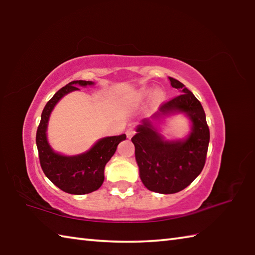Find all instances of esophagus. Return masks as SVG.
<instances>
[{
	"mask_svg": "<svg viewBox=\"0 0 255 255\" xmlns=\"http://www.w3.org/2000/svg\"><path fill=\"white\" fill-rule=\"evenodd\" d=\"M136 133V130H134V128H129V129H127V131H126V136L128 137V138H131L133 134Z\"/></svg>",
	"mask_w": 255,
	"mask_h": 255,
	"instance_id": "esophagus-1",
	"label": "esophagus"
}]
</instances>
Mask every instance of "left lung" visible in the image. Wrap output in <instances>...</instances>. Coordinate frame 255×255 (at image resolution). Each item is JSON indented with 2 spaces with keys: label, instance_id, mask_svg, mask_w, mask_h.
I'll return each instance as SVG.
<instances>
[{
  "label": "left lung",
  "instance_id": "1",
  "mask_svg": "<svg viewBox=\"0 0 255 255\" xmlns=\"http://www.w3.org/2000/svg\"><path fill=\"white\" fill-rule=\"evenodd\" d=\"M181 94L162 103V114L183 112L193 123L192 132L184 141L162 139L144 121L131 138L140 178L149 191L174 194L187 187L203 171L209 143V128L200 102L185 85L169 78Z\"/></svg>",
  "mask_w": 255,
  "mask_h": 255
}]
</instances>
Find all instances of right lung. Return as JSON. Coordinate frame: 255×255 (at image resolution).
<instances>
[{
	"label": "right lung",
	"mask_w": 255,
	"mask_h": 255,
	"mask_svg": "<svg viewBox=\"0 0 255 255\" xmlns=\"http://www.w3.org/2000/svg\"><path fill=\"white\" fill-rule=\"evenodd\" d=\"M92 81H72L59 90L48 101L41 114L36 133V143L39 162L45 175L61 191L83 195L99 189L104 182V169L115 153L118 143L126 139V134L106 137L99 140L88 152L75 156H64L56 153L48 144L46 130L52 108L62 96L79 90L77 86L92 85Z\"/></svg>",
	"instance_id": "right-lung-1"
}]
</instances>
